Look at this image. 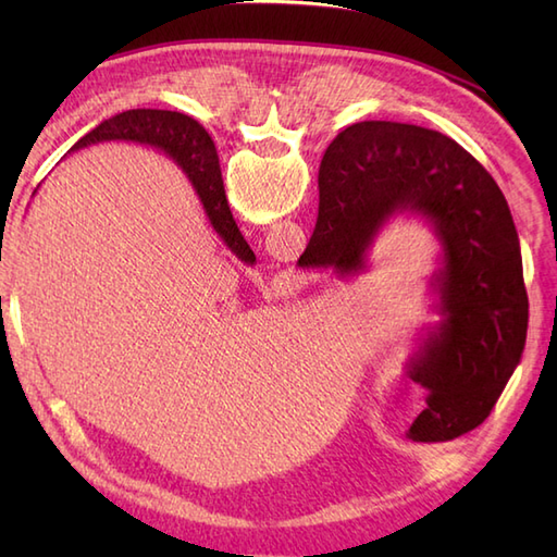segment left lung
I'll return each instance as SVG.
<instances>
[{"label":"left lung","instance_id":"obj_1","mask_svg":"<svg viewBox=\"0 0 557 557\" xmlns=\"http://www.w3.org/2000/svg\"><path fill=\"white\" fill-rule=\"evenodd\" d=\"M397 210L423 212L445 251L435 280L445 321L409 371L429 407L407 437L453 441L488 419L522 361L529 299L519 234L500 186L453 138L359 122L325 150L315 230L299 265L361 270L377 227Z\"/></svg>","mask_w":557,"mask_h":557}]
</instances>
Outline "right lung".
<instances>
[{
	"mask_svg": "<svg viewBox=\"0 0 557 557\" xmlns=\"http://www.w3.org/2000/svg\"><path fill=\"white\" fill-rule=\"evenodd\" d=\"M138 140V144H150L162 150L182 164L188 180L194 182L196 191L203 200V208L212 222V227L222 236L236 256L251 260L253 251L244 242V236L236 227L232 210L224 196L222 172L218 150L212 138L206 134L203 126H198L191 116L168 110H126L114 114L110 120L100 122L92 132L83 136L78 144L71 148H83L98 140Z\"/></svg>",
	"mask_w": 557,
	"mask_h": 557,
	"instance_id": "add662e5",
	"label": "right lung"
}]
</instances>
